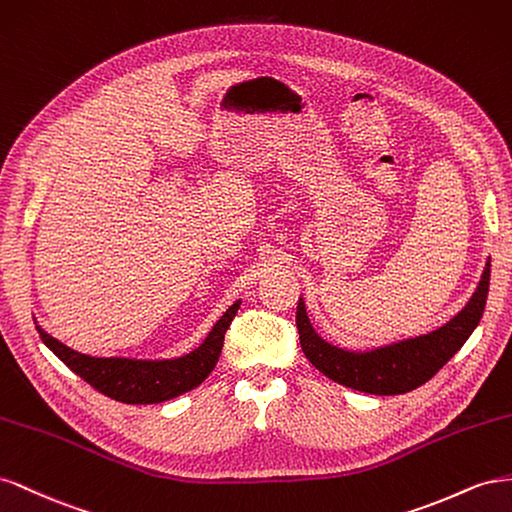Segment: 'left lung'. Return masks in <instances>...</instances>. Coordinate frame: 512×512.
Returning a JSON list of instances; mask_svg holds the SVG:
<instances>
[{
    "label": "left lung",
    "instance_id": "left-lung-1",
    "mask_svg": "<svg viewBox=\"0 0 512 512\" xmlns=\"http://www.w3.org/2000/svg\"><path fill=\"white\" fill-rule=\"evenodd\" d=\"M489 276L491 259H487V266L470 302L444 326L414 339L369 349V352H349V349H341L321 339L313 330L304 300L300 298L296 326L300 332L302 352L315 369L341 386L379 394V397L416 390L429 382L476 330L480 317L485 313Z\"/></svg>",
    "mask_w": 512,
    "mask_h": 512
}]
</instances>
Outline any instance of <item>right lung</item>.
<instances>
[{"label":"right lung","mask_w":512,"mask_h":512,"mask_svg":"<svg viewBox=\"0 0 512 512\" xmlns=\"http://www.w3.org/2000/svg\"><path fill=\"white\" fill-rule=\"evenodd\" d=\"M240 309V300L233 302L223 317L193 352L169 360H135V358H96L75 352L68 345L53 339L36 326L42 343L60 358L70 371H75L87 384L115 401L130 405L163 403L197 388L216 367L221 356L225 332Z\"/></svg>","instance_id":"add662e5"}]
</instances>
